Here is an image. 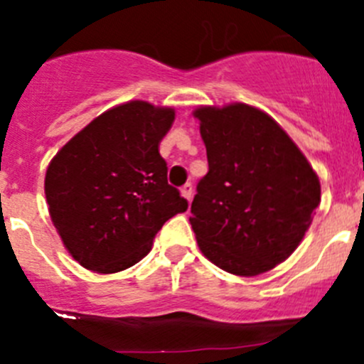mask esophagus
<instances>
[{
    "label": "esophagus",
    "instance_id": "1",
    "mask_svg": "<svg viewBox=\"0 0 364 364\" xmlns=\"http://www.w3.org/2000/svg\"><path fill=\"white\" fill-rule=\"evenodd\" d=\"M180 193H182V197H184L186 200L191 202V197H193V186L191 184L182 186V188H180Z\"/></svg>",
    "mask_w": 364,
    "mask_h": 364
}]
</instances>
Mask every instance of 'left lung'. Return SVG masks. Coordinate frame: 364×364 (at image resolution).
I'll return each instance as SVG.
<instances>
[{"mask_svg": "<svg viewBox=\"0 0 364 364\" xmlns=\"http://www.w3.org/2000/svg\"><path fill=\"white\" fill-rule=\"evenodd\" d=\"M210 171L191 204L205 259L253 277L286 260L314 220L319 178L281 125L246 104L198 107Z\"/></svg>", "mask_w": 364, "mask_h": 364, "instance_id": "obj_1", "label": "left lung"}]
</instances>
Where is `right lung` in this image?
Listing matches in <instances>:
<instances>
[{
  "instance_id": "1",
  "label": "right lung",
  "mask_w": 364,
  "mask_h": 364,
  "mask_svg": "<svg viewBox=\"0 0 364 364\" xmlns=\"http://www.w3.org/2000/svg\"><path fill=\"white\" fill-rule=\"evenodd\" d=\"M175 111L134 100L102 112L50 160L45 197L74 260L96 273L131 268L188 200L167 184L159 144Z\"/></svg>"
}]
</instances>
